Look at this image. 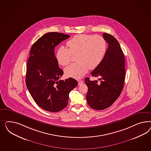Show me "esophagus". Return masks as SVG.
Masks as SVG:
<instances>
[{
  "instance_id": "esophagus-1",
  "label": "esophagus",
  "mask_w": 151,
  "mask_h": 151,
  "mask_svg": "<svg viewBox=\"0 0 151 151\" xmlns=\"http://www.w3.org/2000/svg\"><path fill=\"white\" fill-rule=\"evenodd\" d=\"M83 81L82 80H78V85H82L83 84Z\"/></svg>"
}]
</instances>
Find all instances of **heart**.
Wrapping results in <instances>:
<instances>
[{
  "label": "heart",
  "mask_w": 151,
  "mask_h": 151,
  "mask_svg": "<svg viewBox=\"0 0 151 151\" xmlns=\"http://www.w3.org/2000/svg\"><path fill=\"white\" fill-rule=\"evenodd\" d=\"M68 48L60 47L56 53L58 63L63 66L70 63L73 55H76V63L70 65L64 71L68 77L80 78L88 69L97 68L105 55L107 44L100 35L78 34L67 42Z\"/></svg>",
  "instance_id": "b5f03b06"
}]
</instances>
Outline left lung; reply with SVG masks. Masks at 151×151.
<instances>
[{"label":"left lung","instance_id":"obj_1","mask_svg":"<svg viewBox=\"0 0 151 151\" xmlns=\"http://www.w3.org/2000/svg\"><path fill=\"white\" fill-rule=\"evenodd\" d=\"M103 37L109 44L104 58L92 71V76L100 77L98 85L89 78L85 80L88 87L86 100L92 109H106L112 105L120 95L125 78V61L123 51L114 37L104 33Z\"/></svg>","mask_w":151,"mask_h":151}]
</instances>
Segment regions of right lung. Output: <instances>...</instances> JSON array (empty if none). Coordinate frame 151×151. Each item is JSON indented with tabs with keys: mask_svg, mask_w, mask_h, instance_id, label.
Segmentation results:
<instances>
[{
	"mask_svg": "<svg viewBox=\"0 0 151 151\" xmlns=\"http://www.w3.org/2000/svg\"><path fill=\"white\" fill-rule=\"evenodd\" d=\"M70 35L50 32L40 37L30 50L26 85L33 100L44 110L56 112L68 105L70 92L78 85L74 78L59 80L64 72L59 67L55 47Z\"/></svg>",
	"mask_w": 151,
	"mask_h": 151,
	"instance_id": "obj_1",
	"label": "right lung"
}]
</instances>
